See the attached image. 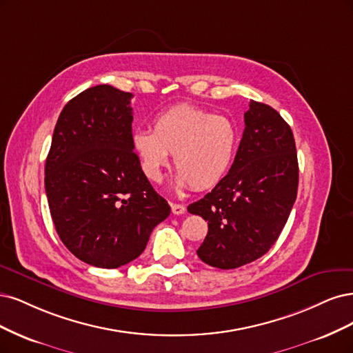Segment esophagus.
Masks as SVG:
<instances>
[{"label":"esophagus","mask_w":353,"mask_h":353,"mask_svg":"<svg viewBox=\"0 0 353 353\" xmlns=\"http://www.w3.org/2000/svg\"><path fill=\"white\" fill-rule=\"evenodd\" d=\"M172 212L174 215H181L186 212V207L181 205V203H172Z\"/></svg>","instance_id":"esophagus-1"}]
</instances>
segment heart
I'll return each instance as SVG.
<instances>
[{"mask_svg":"<svg viewBox=\"0 0 353 353\" xmlns=\"http://www.w3.org/2000/svg\"><path fill=\"white\" fill-rule=\"evenodd\" d=\"M132 145L145 176L154 183L161 180L170 154L179 172L177 186L190 185L196 190L217 186L234 161L239 130L224 116L189 104L163 111L154 120V132H133Z\"/></svg>","mask_w":353,"mask_h":353,"instance_id":"heart-1","label":"heart"}]
</instances>
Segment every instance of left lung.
<instances>
[{"instance_id":"8db88e82","label":"left lung","mask_w":353,"mask_h":353,"mask_svg":"<svg viewBox=\"0 0 353 353\" xmlns=\"http://www.w3.org/2000/svg\"><path fill=\"white\" fill-rule=\"evenodd\" d=\"M298 181L290 126L274 108L251 101L229 173L188 207L208 221L198 256L211 267L232 270L267 254L289 219Z\"/></svg>"}]
</instances>
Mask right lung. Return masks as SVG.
Wrapping results in <instances>:
<instances>
[{
  "label": "right lung",
  "mask_w": 353,
  "mask_h": 353,
  "mask_svg": "<svg viewBox=\"0 0 353 353\" xmlns=\"http://www.w3.org/2000/svg\"><path fill=\"white\" fill-rule=\"evenodd\" d=\"M130 92L92 86L67 102L45 163V192L61 242L83 263L119 268L138 258L170 215L132 145Z\"/></svg>",
  "instance_id": "1"
}]
</instances>
